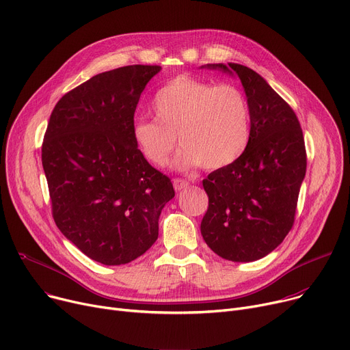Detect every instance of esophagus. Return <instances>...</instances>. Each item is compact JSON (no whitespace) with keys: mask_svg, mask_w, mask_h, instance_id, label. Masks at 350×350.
Listing matches in <instances>:
<instances>
[{"mask_svg":"<svg viewBox=\"0 0 350 350\" xmlns=\"http://www.w3.org/2000/svg\"><path fill=\"white\" fill-rule=\"evenodd\" d=\"M173 185H174V190H176V191H181V190L189 187L190 181L184 180V178H174V180H173Z\"/></svg>","mask_w":350,"mask_h":350,"instance_id":"esophagus-1","label":"esophagus"}]
</instances>
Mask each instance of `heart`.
<instances>
[{
	"mask_svg": "<svg viewBox=\"0 0 350 350\" xmlns=\"http://www.w3.org/2000/svg\"><path fill=\"white\" fill-rule=\"evenodd\" d=\"M154 120L137 118L132 137L142 156L165 166L176 145H183L174 163L180 169L226 167L247 148L250 111L243 92L232 84H218L180 75L160 87L152 100Z\"/></svg>",
	"mask_w": 350,
	"mask_h": 350,
	"instance_id": "heart-1",
	"label": "heart"
}]
</instances>
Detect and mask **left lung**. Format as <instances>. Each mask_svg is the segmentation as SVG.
<instances>
[{"label":"left lung","mask_w":350,"mask_h":350,"mask_svg":"<svg viewBox=\"0 0 350 350\" xmlns=\"http://www.w3.org/2000/svg\"><path fill=\"white\" fill-rule=\"evenodd\" d=\"M206 67L241 79L250 136L237 161L202 180L208 209L201 235L221 258L253 262L273 252L294 225L307 170L304 136L293 108L254 70L237 63Z\"/></svg>","instance_id":"obj_1"}]
</instances>
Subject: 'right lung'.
Masks as SVG:
<instances>
[{"instance_id":"obj_1","label":"right lung","mask_w":350,"mask_h":350,"mask_svg":"<svg viewBox=\"0 0 350 350\" xmlns=\"http://www.w3.org/2000/svg\"><path fill=\"white\" fill-rule=\"evenodd\" d=\"M160 66L100 73L55 105L42 144L52 215L90 259L118 266L159 237V217L174 197L172 180L152 167L132 137L135 109Z\"/></svg>"}]
</instances>
